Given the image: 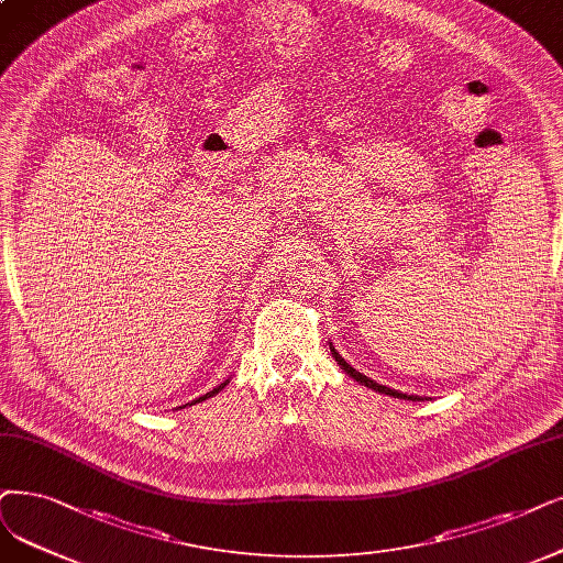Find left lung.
<instances>
[{"instance_id": "left-lung-1", "label": "left lung", "mask_w": 563, "mask_h": 563, "mask_svg": "<svg viewBox=\"0 0 563 563\" xmlns=\"http://www.w3.org/2000/svg\"><path fill=\"white\" fill-rule=\"evenodd\" d=\"M330 353H332V357L336 360V365H340L353 380H357L360 386H367V388H372V390H376V393H380V395H388V397H397V399H411V401H420L422 397H418V395H407V393H399V390H395V388H388V386H380V384H376V380H372L369 376H365V374H360L357 369H353L346 360L336 353V349L332 346V342H330Z\"/></svg>"}]
</instances>
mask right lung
Instances as JSON below:
<instances>
[{
    "label": "right lung",
    "mask_w": 563,
    "mask_h": 563,
    "mask_svg": "<svg viewBox=\"0 0 563 563\" xmlns=\"http://www.w3.org/2000/svg\"><path fill=\"white\" fill-rule=\"evenodd\" d=\"M229 384H231V378H227V380H223V384H221V386H217V388H214V390H210V393H206V395H203V397H198V399H194V401H191V404H198V401H203V399H208V397H214V395H217V393H219V390H223V388H227V386H229ZM179 409H183V407H179Z\"/></svg>",
    "instance_id": "obj_1"
}]
</instances>
